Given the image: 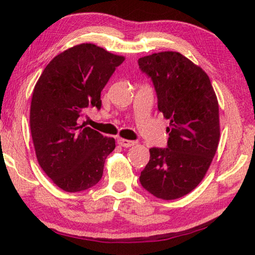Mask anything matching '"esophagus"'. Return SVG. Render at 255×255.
Here are the masks:
<instances>
[{"label": "esophagus", "instance_id": "1", "mask_svg": "<svg viewBox=\"0 0 255 255\" xmlns=\"http://www.w3.org/2000/svg\"><path fill=\"white\" fill-rule=\"evenodd\" d=\"M117 141L120 146H123V147H130V146H133L136 144V141L124 139V138H118Z\"/></svg>", "mask_w": 255, "mask_h": 255}]
</instances>
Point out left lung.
Segmentation results:
<instances>
[{"instance_id": "left-lung-1", "label": "left lung", "mask_w": 255, "mask_h": 255, "mask_svg": "<svg viewBox=\"0 0 255 255\" xmlns=\"http://www.w3.org/2000/svg\"><path fill=\"white\" fill-rule=\"evenodd\" d=\"M138 66L153 82L158 110L170 120L166 148L149 149L140 184L159 199H178L201 182L217 150V97L202 68L176 51L145 56Z\"/></svg>"}]
</instances>
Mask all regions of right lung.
<instances>
[{"label":"right lung","instance_id":"obj_1","mask_svg":"<svg viewBox=\"0 0 255 255\" xmlns=\"http://www.w3.org/2000/svg\"><path fill=\"white\" fill-rule=\"evenodd\" d=\"M124 60L93 44L77 45L56 56L34 86L30 129L37 159L64 191H83L102 178L116 141L80 118L88 108L101 109V91Z\"/></svg>","mask_w":255,"mask_h":255}]
</instances>
